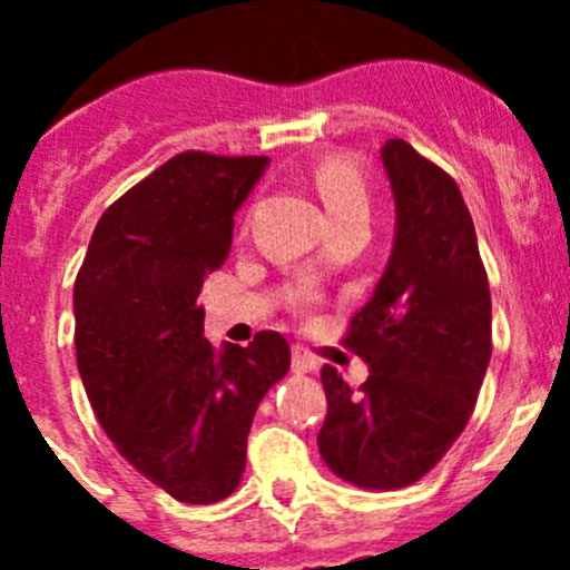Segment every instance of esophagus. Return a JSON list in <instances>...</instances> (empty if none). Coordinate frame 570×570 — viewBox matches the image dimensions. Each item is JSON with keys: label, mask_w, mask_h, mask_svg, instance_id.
Wrapping results in <instances>:
<instances>
[{"label": "esophagus", "mask_w": 570, "mask_h": 570, "mask_svg": "<svg viewBox=\"0 0 570 570\" xmlns=\"http://www.w3.org/2000/svg\"><path fill=\"white\" fill-rule=\"evenodd\" d=\"M292 370L295 372H314L317 370V358L306 344H292Z\"/></svg>", "instance_id": "34e87169"}]
</instances>
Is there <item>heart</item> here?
<instances>
[{
	"instance_id": "b5f03b06",
	"label": "heart",
	"mask_w": 570,
	"mask_h": 570,
	"mask_svg": "<svg viewBox=\"0 0 570 570\" xmlns=\"http://www.w3.org/2000/svg\"><path fill=\"white\" fill-rule=\"evenodd\" d=\"M312 181L322 195V200H325L333 220L370 215V181H366L361 165L353 157H347V154H327V157H322L312 168Z\"/></svg>"
}]
</instances>
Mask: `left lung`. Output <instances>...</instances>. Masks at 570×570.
<instances>
[{
  "label": "left lung",
  "mask_w": 570,
  "mask_h": 570,
  "mask_svg": "<svg viewBox=\"0 0 570 570\" xmlns=\"http://www.w3.org/2000/svg\"><path fill=\"white\" fill-rule=\"evenodd\" d=\"M396 234L375 295L342 344L370 364L361 389L322 366L317 444L333 474L396 491L422 480L463 433L488 361L491 289L455 178L405 140L381 148Z\"/></svg>",
  "instance_id": "1"
}]
</instances>
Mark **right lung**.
Instances as JSON below:
<instances>
[{"instance_id":"1","label":"right lung","mask_w":570,"mask_h":570,"mask_svg":"<svg viewBox=\"0 0 570 570\" xmlns=\"http://www.w3.org/2000/svg\"><path fill=\"white\" fill-rule=\"evenodd\" d=\"M267 163L176 154L101 215L73 284L77 366L101 428L142 476L187 504L234 493L258 402L292 361L278 331L215 353L198 306Z\"/></svg>"}]
</instances>
